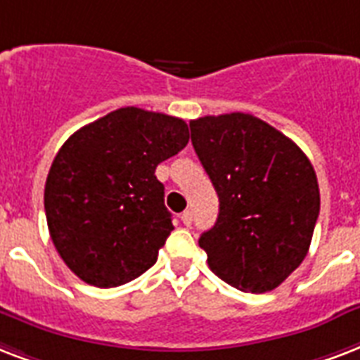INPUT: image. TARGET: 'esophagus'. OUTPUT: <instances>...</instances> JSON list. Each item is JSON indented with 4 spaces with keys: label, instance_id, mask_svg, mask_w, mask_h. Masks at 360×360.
Segmentation results:
<instances>
[{
    "label": "esophagus",
    "instance_id": "esophagus-1",
    "mask_svg": "<svg viewBox=\"0 0 360 360\" xmlns=\"http://www.w3.org/2000/svg\"><path fill=\"white\" fill-rule=\"evenodd\" d=\"M180 219H182V224L184 225H191L193 224V212L191 210H186V212H182V216H180Z\"/></svg>",
    "mask_w": 360,
    "mask_h": 360
}]
</instances>
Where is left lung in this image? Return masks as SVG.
<instances>
[{"label":"left lung","mask_w":360,"mask_h":360,"mask_svg":"<svg viewBox=\"0 0 360 360\" xmlns=\"http://www.w3.org/2000/svg\"><path fill=\"white\" fill-rule=\"evenodd\" d=\"M191 142L219 197L199 246L229 285L266 293L304 261L319 186L304 152L263 120L231 112L191 120Z\"/></svg>","instance_id":"8db88e82"}]
</instances>
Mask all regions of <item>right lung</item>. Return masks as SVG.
<instances>
[{
  "instance_id": "right-lung-1",
  "label": "right lung",
  "mask_w": 360,
  "mask_h": 360,
  "mask_svg": "<svg viewBox=\"0 0 360 360\" xmlns=\"http://www.w3.org/2000/svg\"><path fill=\"white\" fill-rule=\"evenodd\" d=\"M188 141L184 120L136 107L67 139L46 176L44 212L56 250L80 280L118 287L158 261L174 227L155 167Z\"/></svg>"
}]
</instances>
